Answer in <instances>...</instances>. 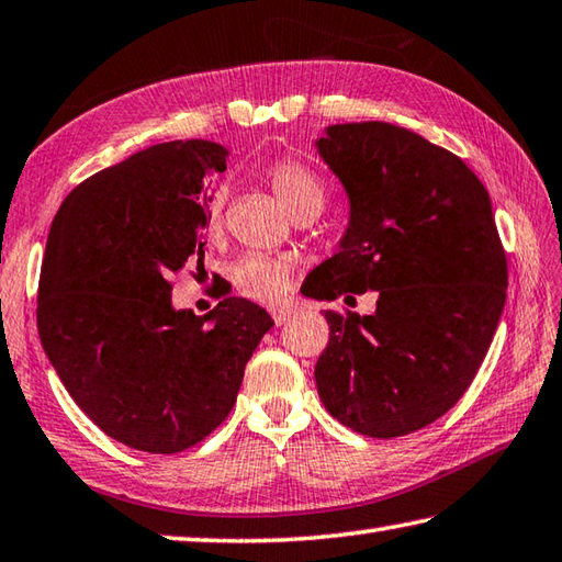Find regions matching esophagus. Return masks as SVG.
Returning a JSON list of instances; mask_svg holds the SVG:
<instances>
[{"label":"esophagus","instance_id":"esophagus-1","mask_svg":"<svg viewBox=\"0 0 562 562\" xmlns=\"http://www.w3.org/2000/svg\"><path fill=\"white\" fill-rule=\"evenodd\" d=\"M293 315H295V305H289V303H285V305H273V308H271V317H273V323H277V325L289 323Z\"/></svg>","mask_w":562,"mask_h":562}]
</instances>
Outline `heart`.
Listing matches in <instances>:
<instances>
[{
  "mask_svg": "<svg viewBox=\"0 0 562 562\" xmlns=\"http://www.w3.org/2000/svg\"><path fill=\"white\" fill-rule=\"evenodd\" d=\"M267 181L273 188V193L289 210L293 217L305 213H321L323 207V186L317 181L311 168H305L295 158H279L267 168ZM222 227V203L215 198L207 207L205 215V232L215 237ZM293 279V267L285 259L269 257V254H247L235 267H232V283L235 289L247 295L251 301L273 303L289 291Z\"/></svg>",
  "mask_w": 562,
  "mask_h": 562,
  "instance_id": "b5f03b06",
  "label": "heart"
}]
</instances>
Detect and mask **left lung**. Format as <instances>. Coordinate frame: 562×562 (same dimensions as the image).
I'll return each mask as SVG.
<instances>
[{
	"label": "left lung",
	"mask_w": 562,
	"mask_h": 562,
	"mask_svg": "<svg viewBox=\"0 0 562 562\" xmlns=\"http://www.w3.org/2000/svg\"><path fill=\"white\" fill-rule=\"evenodd\" d=\"M315 149L349 220L301 293H379L372 315L325 311L317 394L362 436H408L458 404L499 325L509 277L492 200L462 158L404 126L333 124Z\"/></svg>",
	"instance_id": "1"
}]
</instances>
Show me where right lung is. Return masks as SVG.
<instances>
[{
	"label": "right lung",
	"instance_id": "right-lung-1",
	"mask_svg": "<svg viewBox=\"0 0 562 562\" xmlns=\"http://www.w3.org/2000/svg\"><path fill=\"white\" fill-rule=\"evenodd\" d=\"M229 151L166 142L90 176L53 220L38 337L72 401L126 448L173 454L227 418L271 315L227 295L176 311L171 277L205 257L207 178Z\"/></svg>",
	"mask_w": 562,
	"mask_h": 562
}]
</instances>
